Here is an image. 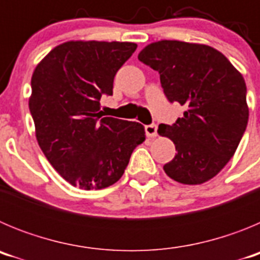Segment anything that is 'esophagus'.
<instances>
[{
  "label": "esophagus",
  "instance_id": "34e87169",
  "mask_svg": "<svg viewBox=\"0 0 260 260\" xmlns=\"http://www.w3.org/2000/svg\"><path fill=\"white\" fill-rule=\"evenodd\" d=\"M146 134L147 137L153 139V138L157 137V126L156 125H147L146 126Z\"/></svg>",
  "mask_w": 260,
  "mask_h": 260
}]
</instances>
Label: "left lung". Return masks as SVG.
I'll use <instances>...</instances> for the list:
<instances>
[{"label":"left lung","mask_w":260,"mask_h":260,"mask_svg":"<svg viewBox=\"0 0 260 260\" xmlns=\"http://www.w3.org/2000/svg\"><path fill=\"white\" fill-rule=\"evenodd\" d=\"M138 58L158 71L168 100L185 107L174 125L157 128L177 150L164 172L183 185L207 182L233 157L246 130L249 105L242 74L215 48L180 40L151 43Z\"/></svg>","instance_id":"1"}]
</instances>
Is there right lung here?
I'll return each instance as SVG.
<instances>
[{"label":"right lung","mask_w":260,"mask_h":260,"mask_svg":"<svg viewBox=\"0 0 260 260\" xmlns=\"http://www.w3.org/2000/svg\"><path fill=\"white\" fill-rule=\"evenodd\" d=\"M135 43L70 40L53 48L31 78L29 112L41 151L70 185L100 190L122 177L130 156L146 141L139 122L104 117L118 69Z\"/></svg>","instance_id":"right-lung-1"}]
</instances>
